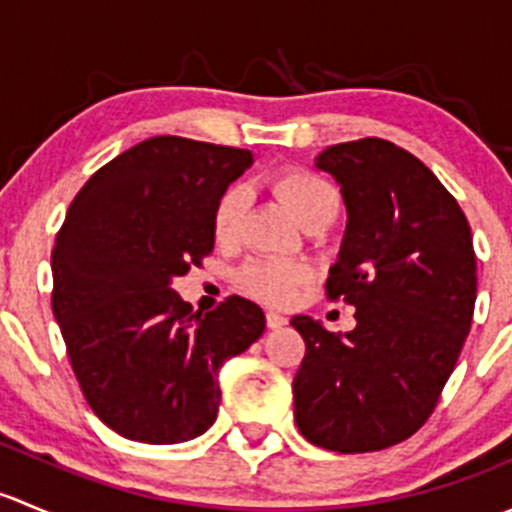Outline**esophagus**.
Wrapping results in <instances>:
<instances>
[{"instance_id": "obj_1", "label": "esophagus", "mask_w": 512, "mask_h": 512, "mask_svg": "<svg viewBox=\"0 0 512 512\" xmlns=\"http://www.w3.org/2000/svg\"><path fill=\"white\" fill-rule=\"evenodd\" d=\"M267 327L270 329L287 327V317H282V314H277V312H267Z\"/></svg>"}]
</instances>
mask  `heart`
Listing matches in <instances>:
<instances>
[{"label":"heart","mask_w":512,"mask_h":512,"mask_svg":"<svg viewBox=\"0 0 512 512\" xmlns=\"http://www.w3.org/2000/svg\"><path fill=\"white\" fill-rule=\"evenodd\" d=\"M272 190L287 205L299 225L317 218H334L339 210V195L332 185L317 173L302 168H289L272 178ZM245 213V193L240 185L223 190L213 210V232L218 242H232L240 232ZM242 287L257 299L270 304H287L307 280L302 265L282 260H255L242 270Z\"/></svg>","instance_id":"obj_1"}]
</instances>
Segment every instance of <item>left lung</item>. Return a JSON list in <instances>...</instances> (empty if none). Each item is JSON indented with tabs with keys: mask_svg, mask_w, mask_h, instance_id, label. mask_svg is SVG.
<instances>
[{
	"mask_svg": "<svg viewBox=\"0 0 512 512\" xmlns=\"http://www.w3.org/2000/svg\"><path fill=\"white\" fill-rule=\"evenodd\" d=\"M317 168L347 205L327 297L352 304L356 327L334 334L292 317L307 344L294 421L327 451H381L426 423L471 332V225L421 160L381 138L329 146Z\"/></svg>",
	"mask_w": 512,
	"mask_h": 512,
	"instance_id": "8db88e82",
	"label": "left lung"
}]
</instances>
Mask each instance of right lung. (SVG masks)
Masks as SVG:
<instances>
[{"label":"right lung","mask_w":512,"mask_h":512,"mask_svg":"<svg viewBox=\"0 0 512 512\" xmlns=\"http://www.w3.org/2000/svg\"><path fill=\"white\" fill-rule=\"evenodd\" d=\"M252 153L156 136L96 170L51 252V309L94 414L143 443H183L218 418V371L265 332L255 302L208 314L173 292L213 252V210Z\"/></svg>","instance_id":"add662e5"}]
</instances>
